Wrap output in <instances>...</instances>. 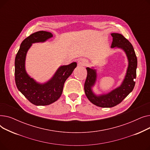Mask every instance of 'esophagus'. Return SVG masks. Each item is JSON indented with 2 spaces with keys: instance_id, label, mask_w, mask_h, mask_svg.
<instances>
[{
  "instance_id": "1",
  "label": "esophagus",
  "mask_w": 150,
  "mask_h": 150,
  "mask_svg": "<svg viewBox=\"0 0 150 150\" xmlns=\"http://www.w3.org/2000/svg\"><path fill=\"white\" fill-rule=\"evenodd\" d=\"M78 64L80 66H85L88 64V62L83 59H80L78 61Z\"/></svg>"
}]
</instances>
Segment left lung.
I'll list each match as a JSON object with an SVG mask.
<instances>
[{
	"label": "left lung",
	"mask_w": 150,
	"mask_h": 150,
	"mask_svg": "<svg viewBox=\"0 0 150 150\" xmlns=\"http://www.w3.org/2000/svg\"><path fill=\"white\" fill-rule=\"evenodd\" d=\"M111 36V47L123 50L127 55L128 65L122 84L111 92L100 95H97L92 89L97 81V70L93 67H86L88 75L84 83L85 94L92 103L101 108H112L121 103L132 92L136 83L137 59L132 44L121 34L113 33Z\"/></svg>",
	"instance_id": "1"
}]
</instances>
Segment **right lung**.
Segmentation results:
<instances>
[{"instance_id":"right-lung-1","label":"right lung","mask_w":150,"mask_h":150,"mask_svg":"<svg viewBox=\"0 0 150 150\" xmlns=\"http://www.w3.org/2000/svg\"><path fill=\"white\" fill-rule=\"evenodd\" d=\"M53 37L45 31H39L23 40L15 58V82L18 90L27 100L36 106L49 105L61 97L63 86L68 77L76 67V62L60 66L50 79L44 83L35 80L27 72L25 59L27 53L34 43L44 42Z\"/></svg>"}]
</instances>
